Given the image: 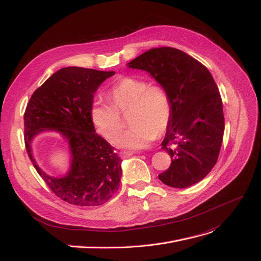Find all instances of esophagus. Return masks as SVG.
<instances>
[{"label": "esophagus", "mask_w": 261, "mask_h": 261, "mask_svg": "<svg viewBox=\"0 0 261 261\" xmlns=\"http://www.w3.org/2000/svg\"><path fill=\"white\" fill-rule=\"evenodd\" d=\"M132 155L131 152H129V150H121V152H119V156L121 158H128Z\"/></svg>", "instance_id": "1"}]
</instances>
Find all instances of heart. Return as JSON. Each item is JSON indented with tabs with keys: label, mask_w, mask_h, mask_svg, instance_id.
I'll return each instance as SVG.
<instances>
[{
	"label": "heart",
	"mask_w": 261,
	"mask_h": 261,
	"mask_svg": "<svg viewBox=\"0 0 261 261\" xmlns=\"http://www.w3.org/2000/svg\"><path fill=\"white\" fill-rule=\"evenodd\" d=\"M112 104L95 102L91 108V118L96 130L107 140H114L123 128L120 114L129 111L131 127L115 141L119 147L144 148L163 134L171 119V100L159 85L133 77L117 81L109 91Z\"/></svg>",
	"instance_id": "heart-1"
}]
</instances>
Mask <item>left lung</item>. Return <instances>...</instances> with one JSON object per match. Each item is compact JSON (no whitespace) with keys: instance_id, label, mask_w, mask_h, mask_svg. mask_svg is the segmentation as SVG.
<instances>
[{"instance_id":"8db88e82","label":"left lung","mask_w":261,"mask_h":261,"mask_svg":"<svg viewBox=\"0 0 261 261\" xmlns=\"http://www.w3.org/2000/svg\"><path fill=\"white\" fill-rule=\"evenodd\" d=\"M128 66L147 71L171 100V119L162 142L171 165L159 180L176 189L201 181L217 163L224 131L222 99L212 73L169 46L150 48Z\"/></svg>"}]
</instances>
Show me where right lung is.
<instances>
[{
    "instance_id": "right-lung-1",
    "label": "right lung",
    "mask_w": 261,
    "mask_h": 261,
    "mask_svg": "<svg viewBox=\"0 0 261 261\" xmlns=\"http://www.w3.org/2000/svg\"><path fill=\"white\" fill-rule=\"evenodd\" d=\"M115 71L67 67L53 73L30 97L24 122V145L31 163L55 195L71 205L99 206L118 191L121 159L95 132L91 118L93 96L100 83ZM43 130H55L69 142L70 172L53 178L39 169L31 142Z\"/></svg>"
}]
</instances>
